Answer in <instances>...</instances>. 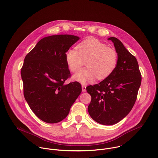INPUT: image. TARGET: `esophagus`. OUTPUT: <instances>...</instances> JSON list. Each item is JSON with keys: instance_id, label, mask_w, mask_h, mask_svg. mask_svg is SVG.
Returning <instances> with one entry per match:
<instances>
[{"instance_id": "1", "label": "esophagus", "mask_w": 158, "mask_h": 158, "mask_svg": "<svg viewBox=\"0 0 158 158\" xmlns=\"http://www.w3.org/2000/svg\"><path fill=\"white\" fill-rule=\"evenodd\" d=\"M82 91L83 93H85L86 91V86L84 85H82Z\"/></svg>"}]
</instances>
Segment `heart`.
Returning <instances> with one entry per match:
<instances>
[{
  "label": "heart",
  "instance_id": "heart-1",
  "mask_svg": "<svg viewBox=\"0 0 158 158\" xmlns=\"http://www.w3.org/2000/svg\"><path fill=\"white\" fill-rule=\"evenodd\" d=\"M77 49L70 48L65 53L66 62L73 73L77 72L85 60L87 67L73 76L74 80L87 84L96 77L104 79L114 71L118 63L117 52L99 40H85L78 45Z\"/></svg>",
  "mask_w": 158,
  "mask_h": 158
}]
</instances>
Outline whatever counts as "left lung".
Listing matches in <instances>:
<instances>
[{"label": "left lung", "instance_id": "left-lung-1", "mask_svg": "<svg viewBox=\"0 0 158 158\" xmlns=\"http://www.w3.org/2000/svg\"><path fill=\"white\" fill-rule=\"evenodd\" d=\"M114 43L118 54V63L112 73L94 85L86 87L91 96L88 106L93 120L103 125H113L124 118L136 101L141 83L139 65L117 38L108 39Z\"/></svg>", "mask_w": 158, "mask_h": 158}]
</instances>
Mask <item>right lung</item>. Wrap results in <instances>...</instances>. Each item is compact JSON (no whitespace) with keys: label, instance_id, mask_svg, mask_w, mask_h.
Segmentation results:
<instances>
[{"label":"right lung","instance_id":"right-lung-1","mask_svg":"<svg viewBox=\"0 0 158 158\" xmlns=\"http://www.w3.org/2000/svg\"><path fill=\"white\" fill-rule=\"evenodd\" d=\"M79 39L68 34L44 37L24 59L20 73L24 98L44 122L57 123L65 119L81 93L79 82L64 84L71 76L65 53Z\"/></svg>","mask_w":158,"mask_h":158}]
</instances>
